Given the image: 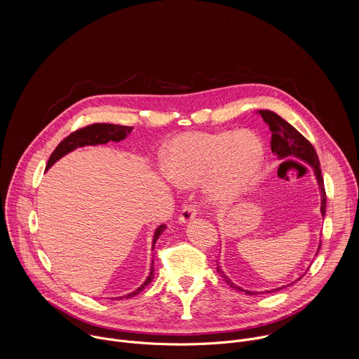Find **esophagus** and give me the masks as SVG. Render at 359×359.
<instances>
[{"instance_id":"esophagus-1","label":"esophagus","mask_w":359,"mask_h":359,"mask_svg":"<svg viewBox=\"0 0 359 359\" xmlns=\"http://www.w3.org/2000/svg\"><path fill=\"white\" fill-rule=\"evenodd\" d=\"M196 215H197V208L193 206V204H187V206H184V209L180 213L179 222L180 223H189L196 217Z\"/></svg>"}]
</instances>
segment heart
<instances>
[{
    "instance_id": "1",
    "label": "heart",
    "mask_w": 359,
    "mask_h": 359,
    "mask_svg": "<svg viewBox=\"0 0 359 359\" xmlns=\"http://www.w3.org/2000/svg\"><path fill=\"white\" fill-rule=\"evenodd\" d=\"M262 161L263 147L252 133H184L168 149L165 175L179 187L206 180L212 198L227 203L245 190Z\"/></svg>"
}]
</instances>
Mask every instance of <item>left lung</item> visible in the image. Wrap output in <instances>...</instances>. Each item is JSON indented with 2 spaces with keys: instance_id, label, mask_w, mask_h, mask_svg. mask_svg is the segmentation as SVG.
Returning a JSON list of instances; mask_svg holds the SVG:
<instances>
[{
  "instance_id": "obj_1",
  "label": "left lung",
  "mask_w": 359,
  "mask_h": 359,
  "mask_svg": "<svg viewBox=\"0 0 359 359\" xmlns=\"http://www.w3.org/2000/svg\"><path fill=\"white\" fill-rule=\"evenodd\" d=\"M257 114L262 115V118L264 119V122L269 125V128L271 130V150H273V153H276V155L280 159L294 156V158H298V159H301L306 163H310L313 166L317 182H318V186H320V190H321V213H323V217H324L325 216V206H327V196H325L324 179H323L321 169H320L318 155H317L314 146L309 140H306L294 126H291L287 121H284L277 114H274L271 111H263V109L259 111ZM217 271L223 276V278L226 280L227 284H230L231 288H234L237 291H241V292H245L248 295L262 294V292H252V291L240 288L238 285H236L234 283H231L229 280V277L223 273V270L219 266H217ZM283 288H285V287H280V288L270 290V291H266V292H274V291H278V290H283Z\"/></svg>"
}]
</instances>
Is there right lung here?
I'll return each instance as SVG.
<instances>
[{
  "label": "right lung",
  "mask_w": 359,
  "mask_h": 359,
  "mask_svg": "<svg viewBox=\"0 0 359 359\" xmlns=\"http://www.w3.org/2000/svg\"><path fill=\"white\" fill-rule=\"evenodd\" d=\"M132 126H122V125H112V123H93V125H89V126H85L82 129H78L75 132H72L69 136H67L58 146L57 149L53 151V155H50L49 161H48V165H46V169H49L50 166H53L57 161H60L62 156H65L67 153L72 151L76 147H81V146H86V144H102V143H108L109 140L112 142H119V140H123L130 132H132ZM166 226L165 224H161L156 231H155V236H153V247H155V243L156 240L159 238V236L165 231ZM151 247V248H153ZM153 277H155V270H153V262H151V266H150V273L146 278V281L139 287L136 288L135 291H132L130 294L125 295V297H118V298H130V297H135L136 294H139L147 284L151 283Z\"/></svg>",
  "instance_id": "add662e5"
}]
</instances>
